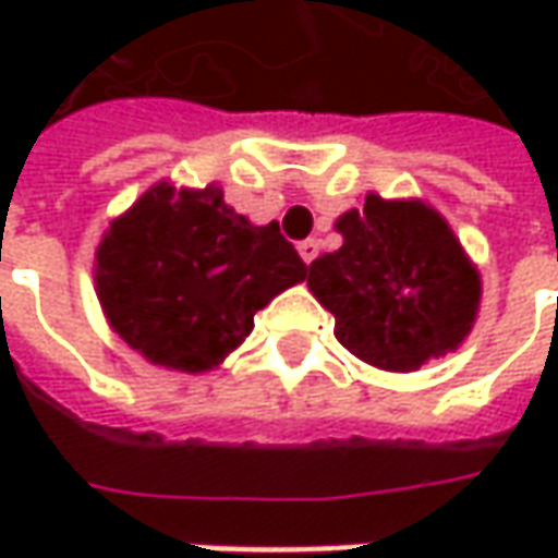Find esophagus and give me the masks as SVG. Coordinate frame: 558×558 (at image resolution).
Instances as JSON below:
<instances>
[{
  "label": "esophagus",
  "instance_id": "esophagus-1",
  "mask_svg": "<svg viewBox=\"0 0 558 558\" xmlns=\"http://www.w3.org/2000/svg\"><path fill=\"white\" fill-rule=\"evenodd\" d=\"M298 254H301V260H304V264H311L313 257L319 254V242H316V239H307V242H301V245H298Z\"/></svg>",
  "mask_w": 558,
  "mask_h": 558
}]
</instances>
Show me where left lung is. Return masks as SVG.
Instances as JSON below:
<instances>
[{
	"label": "left lung",
	"instance_id": "1",
	"mask_svg": "<svg viewBox=\"0 0 558 558\" xmlns=\"http://www.w3.org/2000/svg\"><path fill=\"white\" fill-rule=\"evenodd\" d=\"M335 229L344 242L313 260L307 286L351 354L413 373L460 348L478 313L482 276L435 207L366 195Z\"/></svg>",
	"mask_w": 558,
	"mask_h": 558
}]
</instances>
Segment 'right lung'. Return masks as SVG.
<instances>
[{
	"label": "right lung",
	"instance_id": "add662e5",
	"mask_svg": "<svg viewBox=\"0 0 558 558\" xmlns=\"http://www.w3.org/2000/svg\"><path fill=\"white\" fill-rule=\"evenodd\" d=\"M307 279L279 226H254L220 185L158 183L105 232L96 291L111 329L148 363L207 373L254 329V313Z\"/></svg>",
	"mask_w": 558,
	"mask_h": 558
}]
</instances>
